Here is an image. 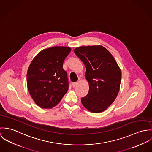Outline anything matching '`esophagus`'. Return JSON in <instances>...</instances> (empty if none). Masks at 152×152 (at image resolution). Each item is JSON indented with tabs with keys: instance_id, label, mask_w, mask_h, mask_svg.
Segmentation results:
<instances>
[{
	"instance_id": "esophagus-1",
	"label": "esophagus",
	"mask_w": 152,
	"mask_h": 152,
	"mask_svg": "<svg viewBox=\"0 0 152 152\" xmlns=\"http://www.w3.org/2000/svg\"><path fill=\"white\" fill-rule=\"evenodd\" d=\"M77 84H78V83H77V82H73V83H72V86H73V87H76Z\"/></svg>"
}]
</instances>
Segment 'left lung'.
<instances>
[{
  "mask_svg": "<svg viewBox=\"0 0 152 152\" xmlns=\"http://www.w3.org/2000/svg\"><path fill=\"white\" fill-rule=\"evenodd\" d=\"M86 68L89 90L82 103L89 111L99 113L115 100L121 80V71L111 53L101 45L84 46L74 50Z\"/></svg>",
  "mask_w": 152,
  "mask_h": 152,
  "instance_id": "1",
  "label": "left lung"
}]
</instances>
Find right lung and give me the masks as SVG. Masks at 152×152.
Here are the masks:
<instances>
[{
	"mask_svg": "<svg viewBox=\"0 0 152 152\" xmlns=\"http://www.w3.org/2000/svg\"><path fill=\"white\" fill-rule=\"evenodd\" d=\"M71 51L66 47H54L39 52L27 73L28 91L37 105L51 108L67 93L69 82L63 63Z\"/></svg>",
	"mask_w": 152,
	"mask_h": 152,
	"instance_id": "right-lung-1",
	"label": "right lung"
}]
</instances>
